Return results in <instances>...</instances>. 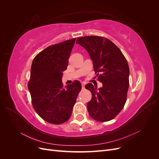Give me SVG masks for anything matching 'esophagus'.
Returning <instances> with one entry per match:
<instances>
[{
	"label": "esophagus",
	"instance_id": "1",
	"mask_svg": "<svg viewBox=\"0 0 159 159\" xmlns=\"http://www.w3.org/2000/svg\"><path fill=\"white\" fill-rule=\"evenodd\" d=\"M85 83H82L81 84V87H82V89H84L85 88Z\"/></svg>",
	"mask_w": 159,
	"mask_h": 159
}]
</instances>
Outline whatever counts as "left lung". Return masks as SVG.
I'll list each match as a JSON object with an SVG mask.
<instances>
[{
    "label": "left lung",
    "instance_id": "left-lung-1",
    "mask_svg": "<svg viewBox=\"0 0 159 159\" xmlns=\"http://www.w3.org/2000/svg\"><path fill=\"white\" fill-rule=\"evenodd\" d=\"M76 43L89 53L98 80L103 84L99 89L91 84L85 85L92 94L87 105L89 114L98 121L112 120L122 110L127 100L129 68L125 57L116 45L105 37H80Z\"/></svg>",
    "mask_w": 159,
    "mask_h": 159
}]
</instances>
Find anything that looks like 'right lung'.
Instances as JSON below:
<instances>
[{"label":"right lung","instance_id":"obj_1","mask_svg":"<svg viewBox=\"0 0 159 159\" xmlns=\"http://www.w3.org/2000/svg\"><path fill=\"white\" fill-rule=\"evenodd\" d=\"M75 39L48 46L32 61L28 88L34 109L48 123L60 125L68 121L81 89L79 81L66 88L61 82Z\"/></svg>","mask_w":159,"mask_h":159}]
</instances>
